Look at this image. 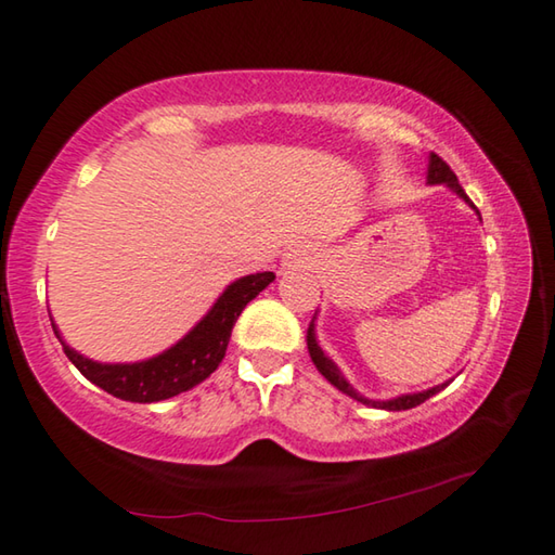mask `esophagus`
Instances as JSON below:
<instances>
[{
    "label": "esophagus",
    "mask_w": 555,
    "mask_h": 555,
    "mask_svg": "<svg viewBox=\"0 0 555 555\" xmlns=\"http://www.w3.org/2000/svg\"><path fill=\"white\" fill-rule=\"evenodd\" d=\"M297 262H305V258H302V256H297V253H295L293 258H287V266H297Z\"/></svg>",
    "instance_id": "1"
}]
</instances>
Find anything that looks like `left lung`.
<instances>
[{
  "instance_id": "1",
  "label": "left lung",
  "mask_w": 555,
  "mask_h": 555,
  "mask_svg": "<svg viewBox=\"0 0 555 555\" xmlns=\"http://www.w3.org/2000/svg\"><path fill=\"white\" fill-rule=\"evenodd\" d=\"M428 184H444V186H450L452 192H455L462 202H467L472 208H477L475 204L469 202V196L465 194V189L460 186V181H457V177H455V171H452L450 167H448V162L444 159H440L438 154H430V165H428ZM479 214V211H477ZM307 349H310V357H312V361H314V366H317V371H320V374L330 380L332 386H337L341 393H347V396H351L353 401H359V403H363V405H374V408H380V411H408V408H415V405H421V403H425L428 401L430 396H435V393H440V390L450 384H440V386H435V388H428V390H423V393H408V396H398V398H390V401H369V398H363L361 393H357V390L351 388V384L347 378L341 376V371L337 369V363H334L330 357H326V353L320 349V344H317V337H314V320L310 322V326H307Z\"/></svg>"
}]
</instances>
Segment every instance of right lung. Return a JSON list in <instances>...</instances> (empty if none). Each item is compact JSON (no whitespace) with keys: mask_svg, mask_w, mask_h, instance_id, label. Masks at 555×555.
Listing matches in <instances>:
<instances>
[{"mask_svg":"<svg viewBox=\"0 0 555 555\" xmlns=\"http://www.w3.org/2000/svg\"><path fill=\"white\" fill-rule=\"evenodd\" d=\"M275 275L272 272H256L235 280L223 289V295L216 299V305L208 314L198 322L184 339H179L175 347L162 351L159 357L138 363H98L78 351H73L66 341L61 339L56 324L51 320L53 334L63 344V351L73 361L80 374L90 384L100 386L115 398L130 403H157L167 401L171 396L184 393V390L202 384L218 369V363L225 357L233 324L238 320L245 305L253 297H258Z\"/></svg>","mask_w":555,"mask_h":555,"instance_id":"right-lung-1","label":"right lung"}]
</instances>
